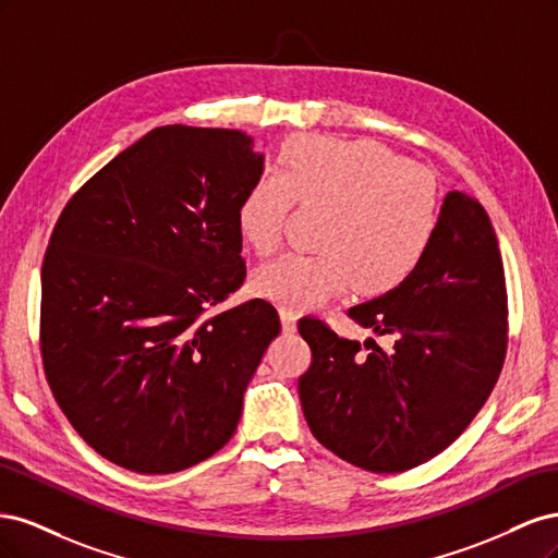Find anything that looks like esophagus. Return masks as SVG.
Listing matches in <instances>:
<instances>
[{
  "label": "esophagus",
  "instance_id": "obj_1",
  "mask_svg": "<svg viewBox=\"0 0 558 558\" xmlns=\"http://www.w3.org/2000/svg\"><path fill=\"white\" fill-rule=\"evenodd\" d=\"M279 316H281V330H283L286 335L295 332V320H298V314H295V312H291V310L281 307V310H279Z\"/></svg>",
  "mask_w": 558,
  "mask_h": 558
}]
</instances>
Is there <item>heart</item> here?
Instances as JSON below:
<instances>
[{"label": "heart", "mask_w": 558, "mask_h": 558, "mask_svg": "<svg viewBox=\"0 0 558 558\" xmlns=\"http://www.w3.org/2000/svg\"><path fill=\"white\" fill-rule=\"evenodd\" d=\"M328 211L324 253H286L263 265L253 289L291 310H310L356 289L379 295L408 279L426 256L440 221L428 172L365 140L295 137L281 148V174H265L240 202L238 230L258 253H275L293 205Z\"/></svg>", "instance_id": "obj_1"}]
</instances>
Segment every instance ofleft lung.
<instances>
[{
  "mask_svg": "<svg viewBox=\"0 0 558 558\" xmlns=\"http://www.w3.org/2000/svg\"><path fill=\"white\" fill-rule=\"evenodd\" d=\"M347 314L393 344H361L320 318H300L312 365L298 393L312 435L369 472L430 461L482 410L508 351L502 258L480 202L447 193L414 272Z\"/></svg>",
  "mask_w": 558,
  "mask_h": 558,
  "instance_id": "1",
  "label": "left lung"
}]
</instances>
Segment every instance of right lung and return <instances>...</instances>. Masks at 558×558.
I'll return each instance as SVG.
<instances>
[{
  "instance_id": "1",
  "label": "right lung",
  "mask_w": 558,
  "mask_h": 558,
  "mask_svg": "<svg viewBox=\"0 0 558 558\" xmlns=\"http://www.w3.org/2000/svg\"><path fill=\"white\" fill-rule=\"evenodd\" d=\"M263 174L240 130L165 125L66 202L41 267L50 391L99 456L170 475L221 449L281 330L246 277L238 209Z\"/></svg>"
}]
</instances>
